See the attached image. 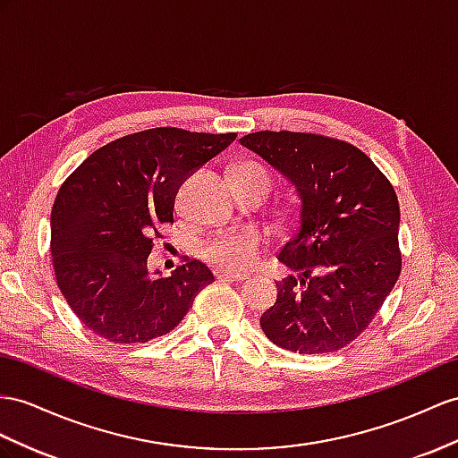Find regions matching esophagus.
<instances>
[{
  "instance_id": "1",
  "label": "esophagus",
  "mask_w": 458,
  "mask_h": 458,
  "mask_svg": "<svg viewBox=\"0 0 458 458\" xmlns=\"http://www.w3.org/2000/svg\"><path fill=\"white\" fill-rule=\"evenodd\" d=\"M215 275H216V278H222V280H236V283H242V280L248 278V275H243V273H232V271H216Z\"/></svg>"
}]
</instances>
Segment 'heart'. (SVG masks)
Returning a JSON list of instances; mask_svg holds the SVG:
<instances>
[{"instance_id":"1","label":"heart","mask_w":458,"mask_h":458,"mask_svg":"<svg viewBox=\"0 0 458 458\" xmlns=\"http://www.w3.org/2000/svg\"><path fill=\"white\" fill-rule=\"evenodd\" d=\"M233 178L242 187L243 193L263 191L268 193L273 187V174L263 164L255 160H243L233 168ZM263 243V236L251 228H226L216 232L203 245L205 259L218 267L238 268L248 267Z\"/></svg>"}]
</instances>
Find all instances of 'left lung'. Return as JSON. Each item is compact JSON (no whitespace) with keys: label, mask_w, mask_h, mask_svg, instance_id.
I'll list each match as a JSON object with an SVG mask.
<instances>
[{"label":"left lung","mask_w":458,"mask_h":458,"mask_svg":"<svg viewBox=\"0 0 458 458\" xmlns=\"http://www.w3.org/2000/svg\"><path fill=\"white\" fill-rule=\"evenodd\" d=\"M296 185L301 205L278 261L296 271L276 283L261 329L276 346L327 354L368 329L403 268L398 199L386 175L346 140L257 131L240 139Z\"/></svg>","instance_id":"left-lung-1"}]
</instances>
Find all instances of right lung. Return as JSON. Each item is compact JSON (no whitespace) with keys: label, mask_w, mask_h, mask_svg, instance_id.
Instances as JSON below:
<instances>
[{"label":"right lung","mask_w":458,"mask_h":458,"mask_svg":"<svg viewBox=\"0 0 458 458\" xmlns=\"http://www.w3.org/2000/svg\"><path fill=\"white\" fill-rule=\"evenodd\" d=\"M236 133L152 127L112 140L81 162L52 207V265L69 308L95 335L117 344L170 333L213 283L185 259L172 276H150L147 257L187 175L233 143Z\"/></svg>","instance_id":"add662e5"}]
</instances>
